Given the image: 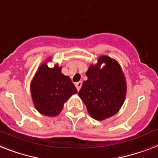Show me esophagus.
<instances>
[{
    "label": "esophagus",
    "instance_id": "esophagus-1",
    "mask_svg": "<svg viewBox=\"0 0 158 158\" xmlns=\"http://www.w3.org/2000/svg\"><path fill=\"white\" fill-rule=\"evenodd\" d=\"M75 87H76V89L78 90V91H79L82 87V82L80 81V82H78V83H75Z\"/></svg>",
    "mask_w": 158,
    "mask_h": 158
}]
</instances>
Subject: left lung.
Segmentation results:
<instances>
[{
    "label": "left lung",
    "instance_id": "8db88e82",
    "mask_svg": "<svg viewBox=\"0 0 158 158\" xmlns=\"http://www.w3.org/2000/svg\"><path fill=\"white\" fill-rule=\"evenodd\" d=\"M97 61L86 72L87 80L83 81L79 96L91 117L104 120L121 108L126 97L127 83L117 61L107 55H101Z\"/></svg>",
    "mask_w": 158,
    "mask_h": 158
}]
</instances>
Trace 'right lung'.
Wrapping results in <instances>:
<instances>
[{
  "instance_id": "right-lung-1",
  "label": "right lung",
  "mask_w": 158,
  "mask_h": 158,
  "mask_svg": "<svg viewBox=\"0 0 158 158\" xmlns=\"http://www.w3.org/2000/svg\"><path fill=\"white\" fill-rule=\"evenodd\" d=\"M51 58L40 65L30 83V93L34 108L39 113L47 116L60 114L63 105L72 95L78 91L71 79L64 75L62 67L54 64L49 67Z\"/></svg>"
}]
</instances>
